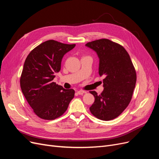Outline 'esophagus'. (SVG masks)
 <instances>
[{
    "label": "esophagus",
    "mask_w": 159,
    "mask_h": 159,
    "mask_svg": "<svg viewBox=\"0 0 159 159\" xmlns=\"http://www.w3.org/2000/svg\"><path fill=\"white\" fill-rule=\"evenodd\" d=\"M84 93H85L84 91H83V90H79V91H78V93L79 94V95H83Z\"/></svg>",
    "instance_id": "34e87169"
}]
</instances>
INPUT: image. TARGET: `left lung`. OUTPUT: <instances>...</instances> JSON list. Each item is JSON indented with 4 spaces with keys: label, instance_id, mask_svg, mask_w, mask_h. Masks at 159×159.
I'll return each instance as SVG.
<instances>
[{
    "label": "left lung",
    "instance_id": "obj_1",
    "mask_svg": "<svg viewBox=\"0 0 159 159\" xmlns=\"http://www.w3.org/2000/svg\"><path fill=\"white\" fill-rule=\"evenodd\" d=\"M85 46L95 51L99 57V74L104 76L103 91L100 95L91 91L95 102L89 107L95 117L109 121L117 117L131 102L137 75L127 52L108 39L88 42Z\"/></svg>",
    "mask_w": 159,
    "mask_h": 159
}]
</instances>
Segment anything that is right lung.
<instances>
[{
  "mask_svg": "<svg viewBox=\"0 0 159 159\" xmlns=\"http://www.w3.org/2000/svg\"><path fill=\"white\" fill-rule=\"evenodd\" d=\"M75 46L50 40L28 55L20 77L22 93L38 117L53 120L60 117L74 98L75 91L53 81L61 69L64 56Z\"/></svg>",
  "mask_w": 159,
  "mask_h": 159,
  "instance_id": "right-lung-1",
  "label": "right lung"
}]
</instances>
